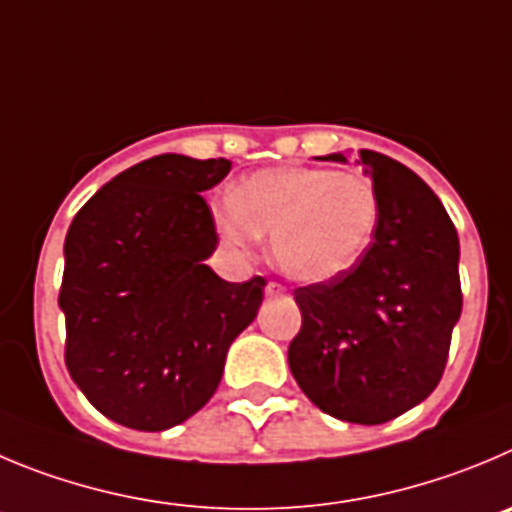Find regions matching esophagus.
Segmentation results:
<instances>
[{
    "instance_id": "esophagus-1",
    "label": "esophagus",
    "mask_w": 512,
    "mask_h": 512,
    "mask_svg": "<svg viewBox=\"0 0 512 512\" xmlns=\"http://www.w3.org/2000/svg\"><path fill=\"white\" fill-rule=\"evenodd\" d=\"M265 293L267 295H285V293H288V288H285V285H280V283H267Z\"/></svg>"
}]
</instances>
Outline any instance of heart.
Segmentation results:
<instances>
[{"label": "heart", "mask_w": 512, "mask_h": 512, "mask_svg": "<svg viewBox=\"0 0 512 512\" xmlns=\"http://www.w3.org/2000/svg\"><path fill=\"white\" fill-rule=\"evenodd\" d=\"M381 219L374 181L353 171L278 166L247 176L217 212L234 247L270 234L272 262L300 283H326L369 250Z\"/></svg>", "instance_id": "heart-1"}]
</instances>
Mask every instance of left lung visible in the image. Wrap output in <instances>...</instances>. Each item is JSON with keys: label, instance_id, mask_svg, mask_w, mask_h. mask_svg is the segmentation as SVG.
<instances>
[{"label": "left lung", "instance_id": "left-lung-1", "mask_svg": "<svg viewBox=\"0 0 512 512\" xmlns=\"http://www.w3.org/2000/svg\"><path fill=\"white\" fill-rule=\"evenodd\" d=\"M361 164L381 197L374 242L343 275L295 290L303 326L288 364L318 409L343 422L384 424L442 379L462 313L460 240L412 169L366 148Z\"/></svg>", "mask_w": 512, "mask_h": 512}]
</instances>
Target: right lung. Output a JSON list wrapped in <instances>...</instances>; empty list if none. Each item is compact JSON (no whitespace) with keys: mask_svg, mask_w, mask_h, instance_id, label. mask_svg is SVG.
I'll use <instances>...</instances> for the list:
<instances>
[{"mask_svg":"<svg viewBox=\"0 0 512 512\" xmlns=\"http://www.w3.org/2000/svg\"><path fill=\"white\" fill-rule=\"evenodd\" d=\"M229 169L154 156L95 191L68 229L65 364L90 404L128 429L161 432L197 414L262 303L265 278L227 283L204 265L219 237L202 194Z\"/></svg>","mask_w":512,"mask_h":512,"instance_id":"1","label":"right lung"}]
</instances>
